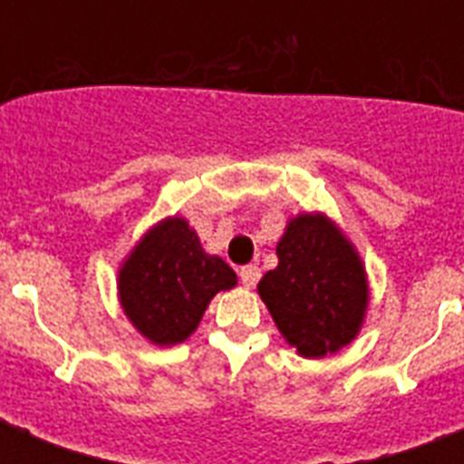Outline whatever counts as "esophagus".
<instances>
[{
  "label": "esophagus",
  "instance_id": "1",
  "mask_svg": "<svg viewBox=\"0 0 464 464\" xmlns=\"http://www.w3.org/2000/svg\"><path fill=\"white\" fill-rule=\"evenodd\" d=\"M240 282L247 289H253L255 284L260 282V267H255V265H246V267H240Z\"/></svg>",
  "mask_w": 464,
  "mask_h": 464
}]
</instances>
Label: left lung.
<instances>
[{"label":"left lung","mask_w":464,"mask_h":464,"mask_svg":"<svg viewBox=\"0 0 464 464\" xmlns=\"http://www.w3.org/2000/svg\"><path fill=\"white\" fill-rule=\"evenodd\" d=\"M279 265L257 294L284 339L305 359L339 352L359 334L368 308L359 253L324 214H298L276 243Z\"/></svg>","instance_id":"left-lung-1"}]
</instances>
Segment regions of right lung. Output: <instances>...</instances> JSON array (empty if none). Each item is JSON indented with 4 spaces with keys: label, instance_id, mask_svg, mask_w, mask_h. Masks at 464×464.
I'll return each mask as SVG.
<instances>
[{
    "label": "right lung",
    "instance_id": "add662e5",
    "mask_svg": "<svg viewBox=\"0 0 464 464\" xmlns=\"http://www.w3.org/2000/svg\"><path fill=\"white\" fill-rule=\"evenodd\" d=\"M236 286V272L202 243L180 217L163 218L134 246L118 272L120 304L130 323L159 346L197 330L218 291Z\"/></svg>",
    "mask_w": 464,
    "mask_h": 464
}]
</instances>
